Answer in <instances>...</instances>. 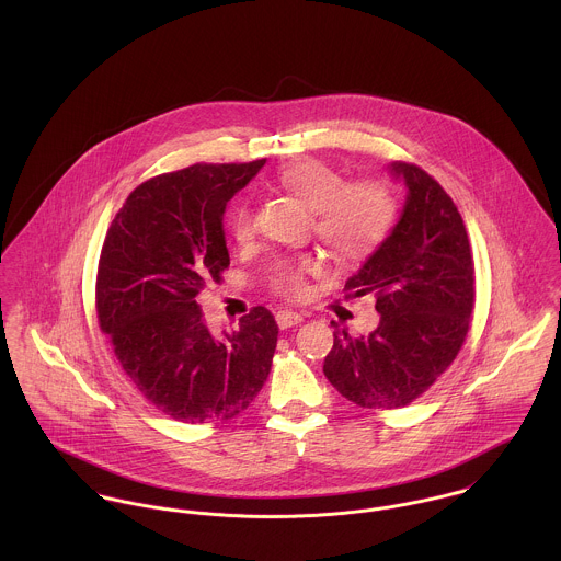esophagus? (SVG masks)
Listing matches in <instances>:
<instances>
[{
	"instance_id": "esophagus-1",
	"label": "esophagus",
	"mask_w": 561,
	"mask_h": 561,
	"mask_svg": "<svg viewBox=\"0 0 561 561\" xmlns=\"http://www.w3.org/2000/svg\"><path fill=\"white\" fill-rule=\"evenodd\" d=\"M276 321H278V325H280L283 330H287V328L298 325V323L302 321V316H300V313H294V311H278V313H276Z\"/></svg>"
}]
</instances>
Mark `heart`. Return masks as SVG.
I'll list each match as a JSON object with an SVG mask.
<instances>
[{
	"instance_id": "heart-1",
	"label": "heart",
	"mask_w": 561,
	"mask_h": 561,
	"mask_svg": "<svg viewBox=\"0 0 561 561\" xmlns=\"http://www.w3.org/2000/svg\"><path fill=\"white\" fill-rule=\"evenodd\" d=\"M276 185L313 214V231L339 261H358L374 252L396 222V201L378 181H354L320 160L291 161L276 174ZM233 240L252 238V211L238 205L229 216ZM321 272V261L305 256L283 263L274 272V287L289 296H302L307 278Z\"/></svg>"
}]
</instances>
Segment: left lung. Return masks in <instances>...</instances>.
<instances>
[{
	"mask_svg": "<svg viewBox=\"0 0 561 561\" xmlns=\"http://www.w3.org/2000/svg\"><path fill=\"white\" fill-rule=\"evenodd\" d=\"M405 187L400 218L347 278L352 298L371 294L380 323L365 336L334 330L323 360L330 385L363 408H401L454 363L469 332L476 270L462 216L419 165L391 161Z\"/></svg>",
	"mask_w": 561,
	"mask_h": 561,
	"instance_id": "1",
	"label": "left lung"
}]
</instances>
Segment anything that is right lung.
Instances as JSON below:
<instances>
[{
	"label": "right lung",
	"mask_w": 561,
	"mask_h": 561,
	"mask_svg": "<svg viewBox=\"0 0 561 561\" xmlns=\"http://www.w3.org/2000/svg\"><path fill=\"white\" fill-rule=\"evenodd\" d=\"M265 160L194 163L138 185L103 241L96 316L134 387L185 423L229 421L267 380L278 325L254 307L214 334L196 298L229 267L227 203Z\"/></svg>",
	"instance_id": "right-lung-1"
}]
</instances>
